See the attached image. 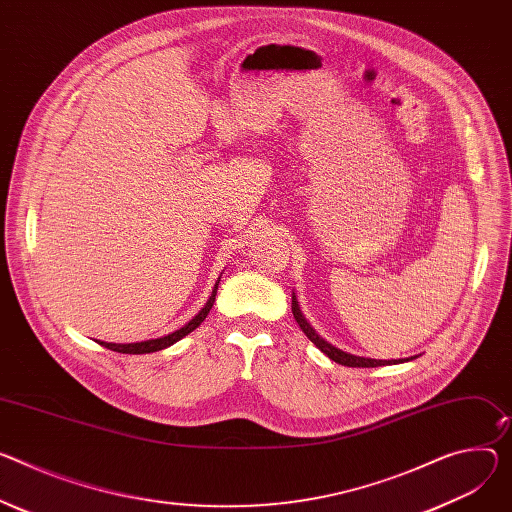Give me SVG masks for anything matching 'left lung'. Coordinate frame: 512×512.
<instances>
[{"label": "left lung", "mask_w": 512, "mask_h": 512, "mask_svg": "<svg viewBox=\"0 0 512 512\" xmlns=\"http://www.w3.org/2000/svg\"><path fill=\"white\" fill-rule=\"evenodd\" d=\"M292 314L296 318V322L300 324V329L304 331V335L324 353L329 359L341 363V365H347V367H378V365H390V363H404V361H410L414 357H406V359H369V357H359V355H351V353H345L341 349H337L335 345H331L329 341H324L314 329L312 324L306 320V316L302 314V308H300V302L296 298V294L292 292Z\"/></svg>", "instance_id": "obj_1"}]
</instances>
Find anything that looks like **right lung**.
<instances>
[{
	"label": "right lung",
	"instance_id": "1",
	"mask_svg": "<svg viewBox=\"0 0 512 512\" xmlns=\"http://www.w3.org/2000/svg\"><path fill=\"white\" fill-rule=\"evenodd\" d=\"M218 284H220V277L216 280V286L208 298V302L204 304V308L190 320L185 322L181 329L165 335V337H159V339H149V341H141V343H104V341H98L100 345L112 349V351H118V353H130V355H141V353H153V351H161V349H167L171 347L173 343H177L179 339H183L185 335H190L192 331H196L200 324L204 322V318L208 316L210 308L214 306V300H216V290H218Z\"/></svg>",
	"mask_w": 512,
	"mask_h": 512
}]
</instances>
